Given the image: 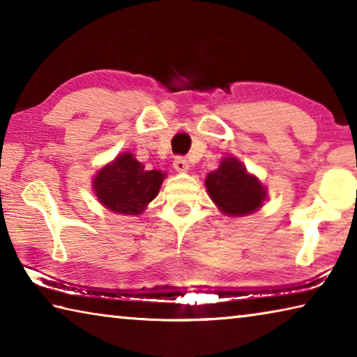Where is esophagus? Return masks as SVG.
I'll return each instance as SVG.
<instances>
[{
  "instance_id": "1",
  "label": "esophagus",
  "mask_w": 357,
  "mask_h": 357,
  "mask_svg": "<svg viewBox=\"0 0 357 357\" xmlns=\"http://www.w3.org/2000/svg\"><path fill=\"white\" fill-rule=\"evenodd\" d=\"M173 167L176 168V172H187V170H189V164H187L185 157H183V155H179V157H176V159H174Z\"/></svg>"
}]
</instances>
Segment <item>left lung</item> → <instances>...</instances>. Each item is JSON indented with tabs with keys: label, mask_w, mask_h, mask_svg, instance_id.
Segmentation results:
<instances>
[{
	"label": "left lung",
	"mask_w": 357,
	"mask_h": 357,
	"mask_svg": "<svg viewBox=\"0 0 357 357\" xmlns=\"http://www.w3.org/2000/svg\"><path fill=\"white\" fill-rule=\"evenodd\" d=\"M206 189L217 206L228 215H245L257 211L264 200L266 190L259 181L245 172L233 157L223 159L215 172L209 173Z\"/></svg>",
	"instance_id": "8db88e82"
}]
</instances>
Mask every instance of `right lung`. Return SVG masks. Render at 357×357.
Wrapping results in <instances>:
<instances>
[{"label":"right lung","mask_w":357,"mask_h":357,"mask_svg":"<svg viewBox=\"0 0 357 357\" xmlns=\"http://www.w3.org/2000/svg\"><path fill=\"white\" fill-rule=\"evenodd\" d=\"M165 174L144 170L130 153L118 155L94 179V190L107 209L118 214L137 215L159 193Z\"/></svg>","instance_id":"obj_1"}]
</instances>
